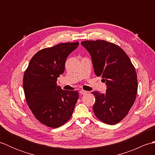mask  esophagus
<instances>
[{
  "label": "esophagus",
  "instance_id": "1",
  "mask_svg": "<svg viewBox=\"0 0 155 155\" xmlns=\"http://www.w3.org/2000/svg\"><path fill=\"white\" fill-rule=\"evenodd\" d=\"M87 91H84V90H81L80 91V94H87Z\"/></svg>",
  "mask_w": 155,
  "mask_h": 155
}]
</instances>
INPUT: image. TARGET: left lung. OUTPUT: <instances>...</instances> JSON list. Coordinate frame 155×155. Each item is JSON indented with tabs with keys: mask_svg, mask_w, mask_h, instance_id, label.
<instances>
[{
	"mask_svg": "<svg viewBox=\"0 0 155 155\" xmlns=\"http://www.w3.org/2000/svg\"><path fill=\"white\" fill-rule=\"evenodd\" d=\"M81 45L91 56L94 73L107 84L104 93L92 92L93 109L98 119L116 124L127 116L136 99L138 88L135 68L118 45L106 41H86Z\"/></svg>",
	"mask_w": 155,
	"mask_h": 155,
	"instance_id": "obj_1",
	"label": "left lung"
}]
</instances>
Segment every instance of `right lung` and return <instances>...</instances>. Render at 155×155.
Returning a JSON list of instances; mask_svg holds the SVG:
<instances>
[{
  "instance_id": "right-lung-1",
  "label": "right lung",
  "mask_w": 155,
  "mask_h": 155,
  "mask_svg": "<svg viewBox=\"0 0 155 155\" xmlns=\"http://www.w3.org/2000/svg\"><path fill=\"white\" fill-rule=\"evenodd\" d=\"M79 42H65L36 53L23 77V88L29 108L42 124L58 128L70 119L78 98V91L62 90L57 78L64 71L68 56Z\"/></svg>"
}]
</instances>
